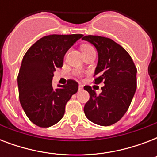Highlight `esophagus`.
Here are the masks:
<instances>
[{
  "instance_id": "obj_1",
  "label": "esophagus",
  "mask_w": 157,
  "mask_h": 157,
  "mask_svg": "<svg viewBox=\"0 0 157 157\" xmlns=\"http://www.w3.org/2000/svg\"><path fill=\"white\" fill-rule=\"evenodd\" d=\"M78 90H79V91L82 90H83V86H82V85H79Z\"/></svg>"
}]
</instances>
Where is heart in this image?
Returning <instances> with one entry per match:
<instances>
[{
    "instance_id": "heart-1",
    "label": "heart",
    "mask_w": 157,
    "mask_h": 157,
    "mask_svg": "<svg viewBox=\"0 0 157 157\" xmlns=\"http://www.w3.org/2000/svg\"><path fill=\"white\" fill-rule=\"evenodd\" d=\"M81 50H82V52L86 53L88 52V51H90L92 50H94V48L93 45H89V44H86V45H82V47H81ZM77 76H80V74L77 73Z\"/></svg>"
}]
</instances>
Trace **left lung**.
<instances>
[{"label":"left lung","instance_id":"obj_1","mask_svg":"<svg viewBox=\"0 0 157 157\" xmlns=\"http://www.w3.org/2000/svg\"><path fill=\"white\" fill-rule=\"evenodd\" d=\"M82 40L97 49L94 83L104 84L98 95L91 86L84 87L90 94L84 112L94 124L109 126L121 119L131 103L137 88V68L129 53L112 39L89 35Z\"/></svg>","mask_w":157,"mask_h":157}]
</instances>
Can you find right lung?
Here are the masks:
<instances>
[{
	"label": "right lung",
	"instance_id": "obj_1",
	"mask_svg": "<svg viewBox=\"0 0 157 157\" xmlns=\"http://www.w3.org/2000/svg\"><path fill=\"white\" fill-rule=\"evenodd\" d=\"M82 34L50 35L40 38L23 56L18 75L21 106L33 124L52 126L63 118L65 106L78 90V83L68 80L66 85L54 89L52 79L63 58Z\"/></svg>",
	"mask_w": 157,
	"mask_h": 157
}]
</instances>
